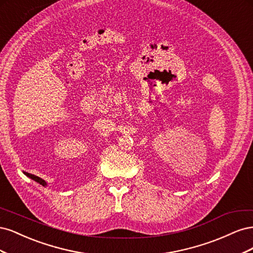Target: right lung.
<instances>
[{
  "label": "right lung",
  "mask_w": 253,
  "mask_h": 253,
  "mask_svg": "<svg viewBox=\"0 0 253 253\" xmlns=\"http://www.w3.org/2000/svg\"><path fill=\"white\" fill-rule=\"evenodd\" d=\"M24 174L26 175V176H28L29 178H32V179H34L35 181H37V182H39L40 185H42V186H46V181L45 180H43L42 178H40V177H38V176H36V175H34V174H30V173H27V172H24Z\"/></svg>",
  "instance_id": "1"
}]
</instances>
